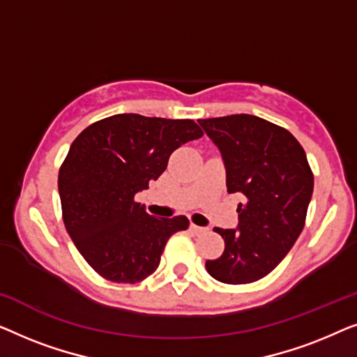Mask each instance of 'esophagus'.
<instances>
[{"instance_id":"1","label":"esophagus","mask_w":357,"mask_h":357,"mask_svg":"<svg viewBox=\"0 0 357 357\" xmlns=\"http://www.w3.org/2000/svg\"><path fill=\"white\" fill-rule=\"evenodd\" d=\"M190 229H192L195 234H203V232L208 231L206 227H199V226H197V224H192V226H190Z\"/></svg>"}]
</instances>
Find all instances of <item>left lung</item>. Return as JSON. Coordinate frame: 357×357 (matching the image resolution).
<instances>
[{"label": "left lung", "mask_w": 357, "mask_h": 357, "mask_svg": "<svg viewBox=\"0 0 357 357\" xmlns=\"http://www.w3.org/2000/svg\"><path fill=\"white\" fill-rule=\"evenodd\" d=\"M221 151L229 193H242L238 227L214 232L224 252L206 271L226 284H248L280 265L305 224L314 174L299 141L255 115L198 120Z\"/></svg>", "instance_id": "left-lung-1"}]
</instances>
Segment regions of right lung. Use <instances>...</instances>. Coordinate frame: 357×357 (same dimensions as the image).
I'll return each mask as SVG.
<instances>
[{
	"label": "right lung",
	"mask_w": 357,
	"mask_h": 357,
	"mask_svg": "<svg viewBox=\"0 0 357 357\" xmlns=\"http://www.w3.org/2000/svg\"><path fill=\"white\" fill-rule=\"evenodd\" d=\"M202 136L193 120L119 114L73 141L58 172L61 216L97 275L135 284L158 270L170 236L190 222L149 216L135 195L159 178L175 149Z\"/></svg>",
	"instance_id": "add662e5"
}]
</instances>
